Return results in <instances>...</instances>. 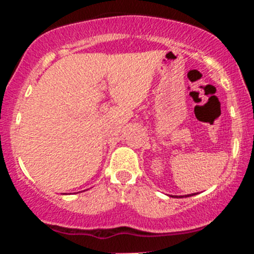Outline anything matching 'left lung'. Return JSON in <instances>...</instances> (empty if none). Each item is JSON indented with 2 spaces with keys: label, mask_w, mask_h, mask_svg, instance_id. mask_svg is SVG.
<instances>
[{
  "label": "left lung",
  "mask_w": 254,
  "mask_h": 254,
  "mask_svg": "<svg viewBox=\"0 0 254 254\" xmlns=\"http://www.w3.org/2000/svg\"><path fill=\"white\" fill-rule=\"evenodd\" d=\"M191 195H193V194H191ZM190 195V194H187V195H179V196H177V198H183V196H186V198H187V196H191Z\"/></svg>",
  "instance_id": "obj_1"
}]
</instances>
